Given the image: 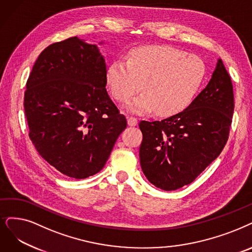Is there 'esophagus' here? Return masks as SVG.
<instances>
[{
  "instance_id": "1",
  "label": "esophagus",
  "mask_w": 252,
  "mask_h": 252,
  "mask_svg": "<svg viewBox=\"0 0 252 252\" xmlns=\"http://www.w3.org/2000/svg\"><path fill=\"white\" fill-rule=\"evenodd\" d=\"M127 123L129 126H136L137 125V119L133 117H128L127 118Z\"/></svg>"
}]
</instances>
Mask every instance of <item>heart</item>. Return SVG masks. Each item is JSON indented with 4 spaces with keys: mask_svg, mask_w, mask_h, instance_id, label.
<instances>
[{
    "mask_svg": "<svg viewBox=\"0 0 252 252\" xmlns=\"http://www.w3.org/2000/svg\"><path fill=\"white\" fill-rule=\"evenodd\" d=\"M206 77V65L194 55L166 45H145L131 49L128 61H114L106 82L119 101L132 97L143 87L145 92L126 108L133 113L155 110L159 116H173L184 110L199 92Z\"/></svg>",
    "mask_w": 252,
    "mask_h": 252,
    "instance_id": "heart-1",
    "label": "heart"
}]
</instances>
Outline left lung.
<instances>
[{"mask_svg": "<svg viewBox=\"0 0 252 252\" xmlns=\"http://www.w3.org/2000/svg\"><path fill=\"white\" fill-rule=\"evenodd\" d=\"M234 107L233 85L218 59L207 87L183 112L140 121L139 160L149 182L165 191L193 182L224 148Z\"/></svg>", "mask_w": 252, "mask_h": 252, "instance_id": "obj_1", "label": "left lung"}]
</instances>
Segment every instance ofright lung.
Returning a JSON list of instances; mask_svg holds the SVG:
<instances>
[{
	"instance_id": "1",
	"label": "right lung",
	"mask_w": 252,
	"mask_h": 252,
	"mask_svg": "<svg viewBox=\"0 0 252 252\" xmlns=\"http://www.w3.org/2000/svg\"><path fill=\"white\" fill-rule=\"evenodd\" d=\"M106 83L99 47L76 36L47 46L29 76L24 107L30 138L41 157L67 177L99 173L127 126Z\"/></svg>"
}]
</instances>
